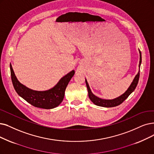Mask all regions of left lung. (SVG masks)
<instances>
[{
  "mask_svg": "<svg viewBox=\"0 0 154 154\" xmlns=\"http://www.w3.org/2000/svg\"><path fill=\"white\" fill-rule=\"evenodd\" d=\"M140 52V64H139V67H140L141 63V52L139 50ZM139 77H140V71H138V74L136 75V76L134 77L133 82L130 85V87L128 88V90L125 92V93L119 96L118 98H116L112 100H106V99H102V98H100L99 97H97L95 95L92 94V92L90 88V87L88 85V83L87 81V79H85V82L86 85H87V87L88 89V97L90 98V99L91 101L95 103V105L98 106H100V107H116L120 105L121 103L123 102L126 98L129 97L132 92L134 90V89L136 88L137 86L139 80Z\"/></svg>",
  "mask_w": 154,
  "mask_h": 154,
  "instance_id": "left-lung-1",
  "label": "left lung"
}]
</instances>
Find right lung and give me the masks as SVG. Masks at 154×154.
Instances as JSON below:
<instances>
[{
  "label": "right lung",
  "mask_w": 154,
  "mask_h": 154,
  "mask_svg": "<svg viewBox=\"0 0 154 154\" xmlns=\"http://www.w3.org/2000/svg\"><path fill=\"white\" fill-rule=\"evenodd\" d=\"M10 69L12 82L17 94L31 105L45 109L56 107L63 102L65 90L75 75V71L72 70L61 78L57 84L51 89L46 91H36L28 88L17 80L11 64Z\"/></svg>",
  "instance_id": "obj_1"
}]
</instances>
